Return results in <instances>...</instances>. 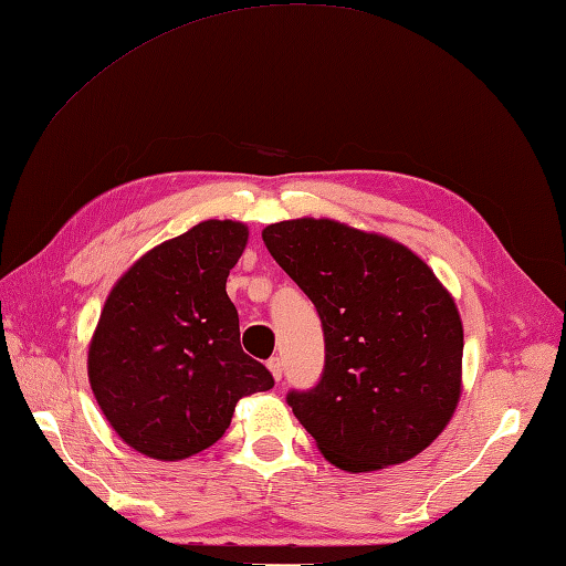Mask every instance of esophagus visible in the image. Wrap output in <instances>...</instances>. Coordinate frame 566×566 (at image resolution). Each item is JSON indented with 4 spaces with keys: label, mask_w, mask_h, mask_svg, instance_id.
I'll use <instances>...</instances> for the list:
<instances>
[{
    "label": "esophagus",
    "mask_w": 566,
    "mask_h": 566,
    "mask_svg": "<svg viewBox=\"0 0 566 566\" xmlns=\"http://www.w3.org/2000/svg\"><path fill=\"white\" fill-rule=\"evenodd\" d=\"M268 369H270V374H272L274 380L282 378V361H280L277 357H272V359L268 361Z\"/></svg>",
    "instance_id": "obj_1"
}]
</instances>
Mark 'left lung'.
<instances>
[{
  "instance_id": "left-lung-1",
  "label": "left lung",
  "mask_w": 566,
  "mask_h": 566,
  "mask_svg": "<svg viewBox=\"0 0 566 566\" xmlns=\"http://www.w3.org/2000/svg\"><path fill=\"white\" fill-rule=\"evenodd\" d=\"M262 241L321 315L323 376L286 402L325 461L371 472L422 453L463 390L449 289L407 245L335 219L270 223Z\"/></svg>"
}]
</instances>
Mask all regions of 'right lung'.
<instances>
[{
  "instance_id": "right-lung-1",
  "label": "right lung",
  "mask_w": 566,
  "mask_h": 566,
  "mask_svg": "<svg viewBox=\"0 0 566 566\" xmlns=\"http://www.w3.org/2000/svg\"><path fill=\"white\" fill-rule=\"evenodd\" d=\"M248 227L207 219L144 253L111 289L88 345V384L127 446L182 461L217 443L235 402L274 386L241 349L229 270Z\"/></svg>"
}]
</instances>
